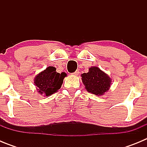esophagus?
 Listing matches in <instances>:
<instances>
[{
    "label": "esophagus",
    "instance_id": "esophagus-1",
    "mask_svg": "<svg viewBox=\"0 0 147 147\" xmlns=\"http://www.w3.org/2000/svg\"><path fill=\"white\" fill-rule=\"evenodd\" d=\"M79 74H80V71H78V70H76V71H75L74 73H73L72 74L74 75V76H78V75H79Z\"/></svg>",
    "mask_w": 147,
    "mask_h": 147
}]
</instances>
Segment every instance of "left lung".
I'll list each match as a JSON object with an SVG mask.
<instances>
[{"instance_id":"1","label":"left lung","mask_w":147,"mask_h":147,"mask_svg":"<svg viewBox=\"0 0 147 147\" xmlns=\"http://www.w3.org/2000/svg\"><path fill=\"white\" fill-rule=\"evenodd\" d=\"M82 80L87 90L96 96L107 92L111 83L110 78L98 67H90L89 72L82 74Z\"/></svg>"}]
</instances>
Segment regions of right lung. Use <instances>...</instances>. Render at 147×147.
<instances>
[{
	"label": "right lung",
	"instance_id": "obj_1",
	"mask_svg": "<svg viewBox=\"0 0 147 147\" xmlns=\"http://www.w3.org/2000/svg\"><path fill=\"white\" fill-rule=\"evenodd\" d=\"M65 76V73L59 74L56 71L55 67L49 66L45 71L36 76L34 84L38 88L37 90L40 94L49 96L56 93L61 88L63 79Z\"/></svg>",
	"mask_w": 147,
	"mask_h": 147
}]
</instances>
